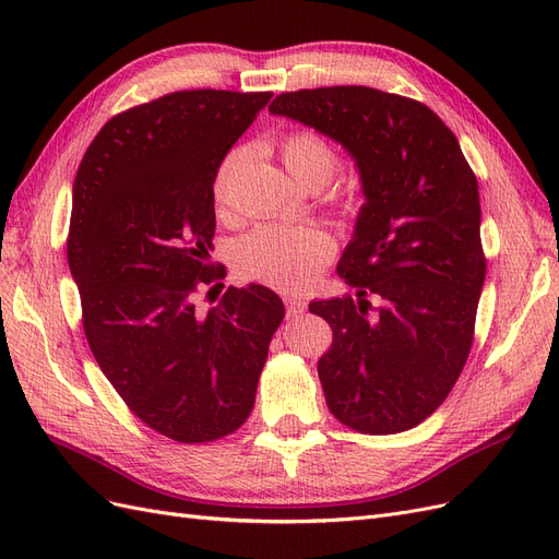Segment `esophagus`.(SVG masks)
<instances>
[{"instance_id":"34e87169","label":"esophagus","mask_w":559,"mask_h":559,"mask_svg":"<svg viewBox=\"0 0 559 559\" xmlns=\"http://www.w3.org/2000/svg\"><path fill=\"white\" fill-rule=\"evenodd\" d=\"M284 302H286V314H289V317H300L302 312L308 310V302H306V298H300V296H296V294L286 296V298H284Z\"/></svg>"}]
</instances>
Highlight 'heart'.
Masks as SVG:
<instances>
[{"label": "heart", "mask_w": 559, "mask_h": 559, "mask_svg": "<svg viewBox=\"0 0 559 559\" xmlns=\"http://www.w3.org/2000/svg\"><path fill=\"white\" fill-rule=\"evenodd\" d=\"M280 156L292 177L308 186L321 189L337 173L335 148L319 138L317 132H292L280 142ZM242 160V151H230L222 160L214 179V202L224 207L228 202L230 186ZM333 259V240L326 230L317 226H280L263 224L253 228L247 238L235 247V265L245 277L265 282L277 289H298L312 282L326 263Z\"/></svg>", "instance_id": "heart-1"}]
</instances>
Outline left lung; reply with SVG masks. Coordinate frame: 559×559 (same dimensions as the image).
<instances>
[{
  "label": "left lung",
  "mask_w": 559,
  "mask_h": 559,
  "mask_svg": "<svg viewBox=\"0 0 559 559\" xmlns=\"http://www.w3.org/2000/svg\"><path fill=\"white\" fill-rule=\"evenodd\" d=\"M270 111L341 142L366 195L337 263L357 298L310 302L333 331L317 364L329 411L359 433L408 431L445 401L473 345L478 179L452 130L411 97L331 86L282 93Z\"/></svg>",
  "instance_id": "obj_1"
}]
</instances>
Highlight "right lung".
<instances>
[{"instance_id":"add662e5","label":"right lung","mask_w":559,"mask_h":559,"mask_svg":"<svg viewBox=\"0 0 559 559\" xmlns=\"http://www.w3.org/2000/svg\"><path fill=\"white\" fill-rule=\"evenodd\" d=\"M273 93L179 91L116 114L74 179L67 261L93 357L146 427L177 443L238 431L257 401L275 292L210 263L214 179ZM207 290L217 302L197 308Z\"/></svg>"}]
</instances>
